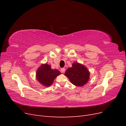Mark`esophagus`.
Masks as SVG:
<instances>
[{
  "instance_id": "esophagus-1",
  "label": "esophagus",
  "mask_w": 126,
  "mask_h": 126,
  "mask_svg": "<svg viewBox=\"0 0 126 126\" xmlns=\"http://www.w3.org/2000/svg\"><path fill=\"white\" fill-rule=\"evenodd\" d=\"M61 71H62V72H65V69H64V68H62V69H61Z\"/></svg>"
}]
</instances>
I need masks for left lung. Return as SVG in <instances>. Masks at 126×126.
<instances>
[{"instance_id":"1","label":"left lung","mask_w":126,"mask_h":126,"mask_svg":"<svg viewBox=\"0 0 126 126\" xmlns=\"http://www.w3.org/2000/svg\"><path fill=\"white\" fill-rule=\"evenodd\" d=\"M72 66L68 68L64 75L73 85L79 87L84 86L89 79V70L83 64L77 63H72Z\"/></svg>"}]
</instances>
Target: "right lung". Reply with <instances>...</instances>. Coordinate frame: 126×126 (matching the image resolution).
<instances>
[{
	"instance_id": "add662e5",
	"label": "right lung",
	"mask_w": 126,
	"mask_h": 126,
	"mask_svg": "<svg viewBox=\"0 0 126 126\" xmlns=\"http://www.w3.org/2000/svg\"><path fill=\"white\" fill-rule=\"evenodd\" d=\"M61 74L57 69H52L51 66L48 64H42L37 69L36 79L41 85L46 87L51 86L55 79Z\"/></svg>"
}]
</instances>
